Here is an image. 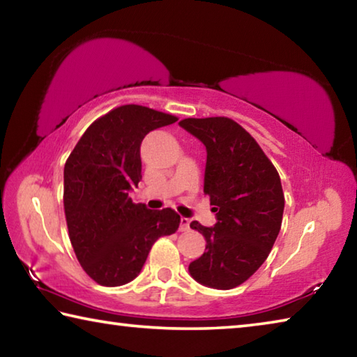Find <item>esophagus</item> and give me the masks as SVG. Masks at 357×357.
<instances>
[{"label":"esophagus","mask_w":357,"mask_h":357,"mask_svg":"<svg viewBox=\"0 0 357 357\" xmlns=\"http://www.w3.org/2000/svg\"><path fill=\"white\" fill-rule=\"evenodd\" d=\"M179 229H181V231H189V229H190V220L185 219V217H181Z\"/></svg>","instance_id":"1"}]
</instances>
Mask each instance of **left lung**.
I'll return each mask as SVG.
<instances>
[{
  "label": "left lung",
  "instance_id": "8db88e82",
  "mask_svg": "<svg viewBox=\"0 0 357 357\" xmlns=\"http://www.w3.org/2000/svg\"><path fill=\"white\" fill-rule=\"evenodd\" d=\"M179 126L206 146L204 193L217 213L213 228L190 223L206 239V252L189 264L190 275L202 285L231 289L255 274L280 231L285 208L280 176L236 121L185 118Z\"/></svg>",
  "mask_w": 357,
  "mask_h": 357
}]
</instances>
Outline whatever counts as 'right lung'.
Returning a JSON list of instances; mask_svg holds the SVG:
<instances>
[{
  "mask_svg": "<svg viewBox=\"0 0 357 357\" xmlns=\"http://www.w3.org/2000/svg\"><path fill=\"white\" fill-rule=\"evenodd\" d=\"M170 113L121 105L84 130L64 165V214L84 273L102 287L140 274L151 247L179 228L173 209L151 211L129 190L142 179L140 144L148 132L176 123Z\"/></svg>",
  "mask_w": 357,
  "mask_h": 357,
  "instance_id": "obj_1",
  "label": "right lung"
}]
</instances>
